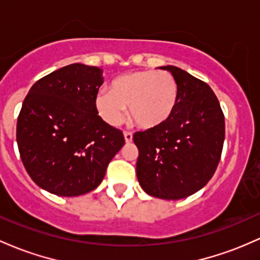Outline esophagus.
I'll return each instance as SVG.
<instances>
[{
	"label": "esophagus",
	"mask_w": 260,
	"mask_h": 260,
	"mask_svg": "<svg viewBox=\"0 0 260 260\" xmlns=\"http://www.w3.org/2000/svg\"><path fill=\"white\" fill-rule=\"evenodd\" d=\"M123 136H124L125 143H131V142L133 141V135L131 132H124Z\"/></svg>",
	"instance_id": "esophagus-1"
}]
</instances>
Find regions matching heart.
<instances>
[{"label": "heart", "instance_id": "1", "mask_svg": "<svg viewBox=\"0 0 260 260\" xmlns=\"http://www.w3.org/2000/svg\"><path fill=\"white\" fill-rule=\"evenodd\" d=\"M179 100V85L168 71L127 73L112 81L110 91L95 98L99 115L110 125L123 122L129 107L131 118L142 128L158 127L170 118Z\"/></svg>", "mask_w": 260, "mask_h": 260}]
</instances>
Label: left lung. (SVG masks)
I'll return each instance as SVG.
<instances>
[{
    "label": "left lung",
    "instance_id": "8db88e82",
    "mask_svg": "<svg viewBox=\"0 0 260 260\" xmlns=\"http://www.w3.org/2000/svg\"><path fill=\"white\" fill-rule=\"evenodd\" d=\"M176 79L179 100L172 117L137 132V178L148 195L180 200L201 190L216 172L224 141V116L206 82L180 68L160 67Z\"/></svg>",
    "mask_w": 260,
    "mask_h": 260
}]
</instances>
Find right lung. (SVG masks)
Listing matches in <instances>:
<instances>
[{
	"label": "right lung",
	"instance_id": "1",
	"mask_svg": "<svg viewBox=\"0 0 260 260\" xmlns=\"http://www.w3.org/2000/svg\"><path fill=\"white\" fill-rule=\"evenodd\" d=\"M102 71L80 62L67 65L38 80L25 96L17 144L27 173L48 192L74 198L96 189L124 145L121 131L95 107Z\"/></svg>",
	"mask_w": 260,
	"mask_h": 260
}]
</instances>
